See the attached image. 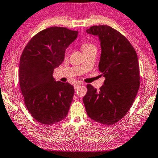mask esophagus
<instances>
[{"mask_svg": "<svg viewBox=\"0 0 158 158\" xmlns=\"http://www.w3.org/2000/svg\"><path fill=\"white\" fill-rule=\"evenodd\" d=\"M81 84H75V85H74V89H75V90H76V89H77V88H78L79 87V86H81Z\"/></svg>", "mask_w": 158, "mask_h": 158, "instance_id": "esophagus-1", "label": "esophagus"}]
</instances>
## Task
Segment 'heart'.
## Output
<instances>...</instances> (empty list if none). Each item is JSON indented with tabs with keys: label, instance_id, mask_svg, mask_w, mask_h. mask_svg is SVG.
<instances>
[{
	"label": "heart",
	"instance_id": "b5f03b06",
	"mask_svg": "<svg viewBox=\"0 0 158 158\" xmlns=\"http://www.w3.org/2000/svg\"><path fill=\"white\" fill-rule=\"evenodd\" d=\"M81 49H82L83 52H84V53L91 50H96V47H95L93 44L88 43V42L83 43L82 44H81ZM66 54H67V52H66Z\"/></svg>",
	"mask_w": 158,
	"mask_h": 158
}]
</instances>
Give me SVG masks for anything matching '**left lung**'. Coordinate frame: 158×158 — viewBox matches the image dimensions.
<instances>
[{
  "label": "left lung",
  "instance_id": "1",
  "mask_svg": "<svg viewBox=\"0 0 158 158\" xmlns=\"http://www.w3.org/2000/svg\"><path fill=\"white\" fill-rule=\"evenodd\" d=\"M86 31L99 37L102 50L99 69L106 80L99 90L88 84L83 101L91 119L112 125L126 115L138 93V57L126 37L108 25H94Z\"/></svg>",
  "mask_w": 158,
  "mask_h": 158
}]
</instances>
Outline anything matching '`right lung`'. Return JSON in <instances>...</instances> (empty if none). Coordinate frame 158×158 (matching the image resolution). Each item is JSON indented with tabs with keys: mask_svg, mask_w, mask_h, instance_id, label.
<instances>
[{
	"mask_svg": "<svg viewBox=\"0 0 158 158\" xmlns=\"http://www.w3.org/2000/svg\"><path fill=\"white\" fill-rule=\"evenodd\" d=\"M77 34L63 27L46 28L29 40L20 57L19 85L25 105L42 124L61 121L69 112L74 86L56 81L52 74L64 61L65 50Z\"/></svg>",
	"mask_w": 158,
	"mask_h": 158,
	"instance_id": "right-lung-1",
	"label": "right lung"
}]
</instances>
